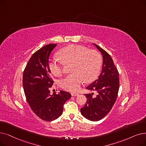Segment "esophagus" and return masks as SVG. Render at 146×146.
Segmentation results:
<instances>
[{"label": "esophagus", "instance_id": "1", "mask_svg": "<svg viewBox=\"0 0 146 146\" xmlns=\"http://www.w3.org/2000/svg\"><path fill=\"white\" fill-rule=\"evenodd\" d=\"M72 96H73V97H76V96H79V94L78 93H76V92H72Z\"/></svg>", "mask_w": 146, "mask_h": 146}]
</instances>
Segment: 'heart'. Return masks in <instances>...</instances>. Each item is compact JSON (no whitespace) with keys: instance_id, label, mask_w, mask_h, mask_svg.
Segmentation results:
<instances>
[{"instance_id":"b5f03b06","label":"heart","mask_w":146,"mask_h":146,"mask_svg":"<svg viewBox=\"0 0 146 146\" xmlns=\"http://www.w3.org/2000/svg\"><path fill=\"white\" fill-rule=\"evenodd\" d=\"M60 56L55 55L49 62L50 72L55 76L62 73L65 64L73 62L72 74L67 75L60 81V86L69 91H78L84 82H91L99 74L102 58L96 50L86 47L71 45L62 49Z\"/></svg>"}]
</instances>
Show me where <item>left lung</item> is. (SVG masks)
I'll use <instances>...</instances> for the list:
<instances>
[{
	"label": "left lung",
	"instance_id": "8db88e82",
	"mask_svg": "<svg viewBox=\"0 0 146 146\" xmlns=\"http://www.w3.org/2000/svg\"><path fill=\"white\" fill-rule=\"evenodd\" d=\"M103 56L102 70L98 79L86 87V90L96 91L86 94V103L80 109L82 115L91 121H98L104 117L111 110L116 100L119 88V73L111 56L98 45L93 43Z\"/></svg>",
	"mask_w": 146,
	"mask_h": 146
}]
</instances>
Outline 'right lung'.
Wrapping results in <instances>:
<instances>
[{
    "label": "right lung",
    "mask_w": 146,
    "mask_h": 146,
    "mask_svg": "<svg viewBox=\"0 0 146 146\" xmlns=\"http://www.w3.org/2000/svg\"><path fill=\"white\" fill-rule=\"evenodd\" d=\"M56 43L48 44L31 56L23 77V85L27 103L36 115L45 121H52L62 113L63 106L71 94L60 91L50 94L54 81L49 68V56Z\"/></svg>",
    "instance_id": "1"
}]
</instances>
